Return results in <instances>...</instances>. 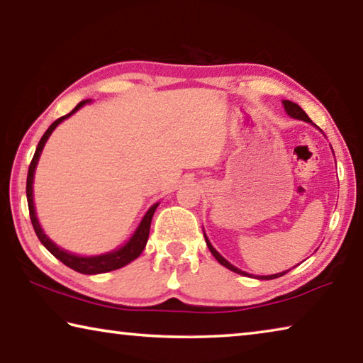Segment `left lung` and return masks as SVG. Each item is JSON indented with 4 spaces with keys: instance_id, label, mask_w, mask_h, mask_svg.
Returning <instances> with one entry per match:
<instances>
[{
    "instance_id": "8db88e82",
    "label": "left lung",
    "mask_w": 363,
    "mask_h": 363,
    "mask_svg": "<svg viewBox=\"0 0 363 363\" xmlns=\"http://www.w3.org/2000/svg\"><path fill=\"white\" fill-rule=\"evenodd\" d=\"M284 107H285V110H286V113L290 115V116H293V118H298V120H303V121H307V123H311V125H314V123H312V120L309 118V116L306 115V112L303 108H301L298 104H294V102H291V101H284ZM315 126V125H314ZM205 240H206V245H208V248H210V251H211V255L216 257V261L219 262V264H223L224 267H227V269H230L232 272H237V274H240V275H247V277H251V274H248V272H243V270H240L238 267H235V266H232V264L227 261V259H224L223 256H220L216 250L213 248V245L210 243V240H208L206 238V235H205ZM288 272V270H286ZM286 272H280V274H274V275H256L255 279H259V280H272V279H277V277H281V275H285Z\"/></svg>"
}]
</instances>
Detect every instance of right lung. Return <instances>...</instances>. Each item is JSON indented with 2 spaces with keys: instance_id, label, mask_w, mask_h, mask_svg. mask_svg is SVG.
Returning a JSON list of instances; mask_svg holds the SVG:
<instances>
[{
  "instance_id": "right-lung-1",
  "label": "right lung",
  "mask_w": 363,
  "mask_h": 363,
  "mask_svg": "<svg viewBox=\"0 0 363 363\" xmlns=\"http://www.w3.org/2000/svg\"><path fill=\"white\" fill-rule=\"evenodd\" d=\"M91 102V99H86L82 101L78 104V106L72 110L70 113H67L64 116H60L56 121L52 123L51 126L48 128L46 133L43 134V138L40 139L38 147H36L35 150V155L32 158V163H30L28 167V174H27V201H28V211H30V219H32V224H33V229L36 237L40 238V242L45 245L46 250L49 253L54 255L57 257L60 262H64L67 267H70L73 270H77L79 274H88V275H93V274H104V272H110V270H115V269H120L123 266H126V264H130L131 261L136 259L139 257V255L143 253V250L145 248L147 240H149V232H150V223H152V218H153V213H155L158 203L152 205L149 208V211L145 213V216L140 220V224L138 225L136 232L133 233V237L128 240L125 245H123L121 248L115 250V251H110V253L106 255H99V256H77L73 253H69V251L62 250L60 247H57L56 243H54L51 238H49L45 232H43L41 225L38 223V218H36V213H35V205H33V176H35V169H36V164H38V160L40 155L43 152V147H45L46 140L51 136V133L56 130L59 123H62L65 118H69L70 115H73L77 112V110L82 108L86 104Z\"/></svg>"
}]
</instances>
